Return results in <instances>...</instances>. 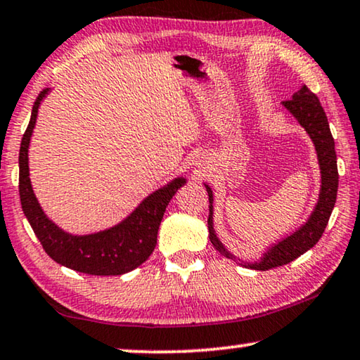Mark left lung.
<instances>
[{
    "instance_id": "8db88e82",
    "label": "left lung",
    "mask_w": 360,
    "mask_h": 360,
    "mask_svg": "<svg viewBox=\"0 0 360 360\" xmlns=\"http://www.w3.org/2000/svg\"><path fill=\"white\" fill-rule=\"evenodd\" d=\"M284 108L299 121L307 134L312 139L315 150H317L319 165L321 171V189L319 195V202L315 205V210L310 214L307 223L302 224L296 233L288 236L286 239L273 245L271 249L265 252L264 257L259 262L248 264V262H240V265L252 268V270H270L281 265H286L289 262L296 260L297 257L305 254L309 249H312L319 239L323 234L326 224H328L330 214L333 212L336 203V192H338V165H336V152H335V139L331 136L328 120L323 108H321L319 96L314 92H310L307 85H302V89L292 95L291 100L283 101ZM207 187L208 202H210V213H208V234L213 248L219 254H223L228 259L236 257L231 252L221 244V240L217 238L213 229V192L210 187Z\"/></svg>"
}]
</instances>
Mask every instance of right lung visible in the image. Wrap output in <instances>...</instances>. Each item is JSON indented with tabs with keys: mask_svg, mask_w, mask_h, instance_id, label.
Wrapping results in <instances>:
<instances>
[{
	"mask_svg": "<svg viewBox=\"0 0 360 360\" xmlns=\"http://www.w3.org/2000/svg\"><path fill=\"white\" fill-rule=\"evenodd\" d=\"M46 94L48 89L41 90L37 96L30 122L20 142L19 195L25 218L29 219L43 250L60 265L96 276L131 271L142 265L153 252L166 207L179 187L186 184V179L176 178L162 189L155 191L126 219L110 229L85 236L64 233L43 213L29 178V143L39 106Z\"/></svg>",
	"mask_w": 360,
	"mask_h": 360,
	"instance_id": "obj_1",
	"label": "right lung"
}]
</instances>
